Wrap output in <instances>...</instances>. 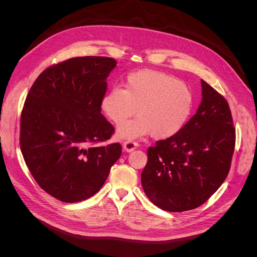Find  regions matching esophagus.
Wrapping results in <instances>:
<instances>
[{"label": "esophagus", "instance_id": "obj_1", "mask_svg": "<svg viewBox=\"0 0 257 257\" xmlns=\"http://www.w3.org/2000/svg\"><path fill=\"white\" fill-rule=\"evenodd\" d=\"M137 147H138V144L134 141H132V139H128V141L123 143V149L127 152L133 151Z\"/></svg>", "mask_w": 257, "mask_h": 257}]
</instances>
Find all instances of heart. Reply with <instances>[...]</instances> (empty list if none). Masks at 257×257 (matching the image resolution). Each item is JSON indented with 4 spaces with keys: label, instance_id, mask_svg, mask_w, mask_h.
Listing matches in <instances>:
<instances>
[{
    "label": "heart",
    "instance_id": "heart-1",
    "mask_svg": "<svg viewBox=\"0 0 257 257\" xmlns=\"http://www.w3.org/2000/svg\"><path fill=\"white\" fill-rule=\"evenodd\" d=\"M100 106L114 124L138 113L134 120L121 124L118 136L134 138L151 134L155 139H166L178 134L189 121L194 95L177 77L144 69L130 74L124 88H111Z\"/></svg>",
    "mask_w": 257,
    "mask_h": 257
}]
</instances>
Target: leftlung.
Returning <instances> with one entry per match:
<instances>
[{
	"label": "left lung",
	"mask_w": 257,
	"mask_h": 257,
	"mask_svg": "<svg viewBox=\"0 0 257 257\" xmlns=\"http://www.w3.org/2000/svg\"><path fill=\"white\" fill-rule=\"evenodd\" d=\"M201 88L197 112L178 134L147 151L143 189L165 211H188L205 204L229 173L236 144L229 105L204 80Z\"/></svg>",
	"instance_id": "obj_1"
}]
</instances>
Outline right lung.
<instances>
[{
    "mask_svg": "<svg viewBox=\"0 0 257 257\" xmlns=\"http://www.w3.org/2000/svg\"><path fill=\"white\" fill-rule=\"evenodd\" d=\"M116 65L107 57H78L47 67L31 87L20 118V149L37 184L64 203L96 194L120 158L119 143L100 113L106 78Z\"/></svg>",
    "mask_w": 257,
    "mask_h": 257,
    "instance_id": "add662e5",
    "label": "right lung"
}]
</instances>
